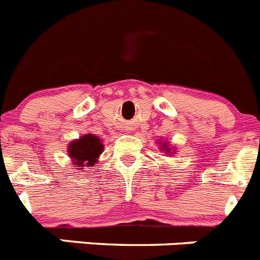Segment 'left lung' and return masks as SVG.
<instances>
[{
    "label": "left lung",
    "instance_id": "1",
    "mask_svg": "<svg viewBox=\"0 0 260 260\" xmlns=\"http://www.w3.org/2000/svg\"><path fill=\"white\" fill-rule=\"evenodd\" d=\"M157 144H158V147H160V150L165 151V153H167V155H174V153H176V147L171 146V144L168 143V141H165V142L158 141Z\"/></svg>",
    "mask_w": 260,
    "mask_h": 260
}]
</instances>
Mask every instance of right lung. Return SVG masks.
I'll return each mask as SVG.
<instances>
[{"instance_id":"right-lung-1","label":"right lung","mask_w":260,"mask_h":260,"mask_svg":"<svg viewBox=\"0 0 260 260\" xmlns=\"http://www.w3.org/2000/svg\"><path fill=\"white\" fill-rule=\"evenodd\" d=\"M104 151L102 138L93 134H84L71 141L68 146V153L75 169L82 172L86 168H93Z\"/></svg>"}]
</instances>
